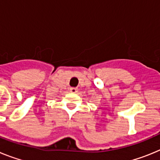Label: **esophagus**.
Instances as JSON below:
<instances>
[{
  "instance_id": "esophagus-1",
  "label": "esophagus",
  "mask_w": 160,
  "mask_h": 160,
  "mask_svg": "<svg viewBox=\"0 0 160 160\" xmlns=\"http://www.w3.org/2000/svg\"><path fill=\"white\" fill-rule=\"evenodd\" d=\"M70 90L71 93H76L78 91V89L76 88V87H71V88L70 89Z\"/></svg>"
}]
</instances>
